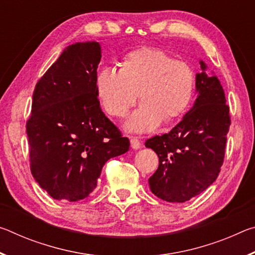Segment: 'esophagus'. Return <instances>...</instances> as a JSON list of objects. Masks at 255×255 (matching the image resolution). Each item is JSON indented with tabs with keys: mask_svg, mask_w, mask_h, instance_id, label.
<instances>
[{
	"mask_svg": "<svg viewBox=\"0 0 255 255\" xmlns=\"http://www.w3.org/2000/svg\"><path fill=\"white\" fill-rule=\"evenodd\" d=\"M130 145H131L132 149H139L140 146H141L139 139H138V138H136V137H130Z\"/></svg>",
	"mask_w": 255,
	"mask_h": 255,
	"instance_id": "obj_1",
	"label": "esophagus"
}]
</instances>
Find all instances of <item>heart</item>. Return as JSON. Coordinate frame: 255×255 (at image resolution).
I'll return each instance as SVG.
<instances>
[{
    "mask_svg": "<svg viewBox=\"0 0 255 255\" xmlns=\"http://www.w3.org/2000/svg\"><path fill=\"white\" fill-rule=\"evenodd\" d=\"M96 89L103 109L114 117H124L139 98L141 105L127 120L126 128L146 132L189 109L195 96L196 74L190 64L174 59L165 50L143 47L125 56L119 71L102 68Z\"/></svg>",
    "mask_w": 255,
    "mask_h": 255,
    "instance_id": "b5f03b06",
    "label": "heart"
}]
</instances>
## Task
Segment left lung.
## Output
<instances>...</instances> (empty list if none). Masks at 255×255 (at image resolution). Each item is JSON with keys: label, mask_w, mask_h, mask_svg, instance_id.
I'll list each match as a JSON object with an SVG mask.
<instances>
[{"label": "left lung", "mask_w": 255, "mask_h": 255, "mask_svg": "<svg viewBox=\"0 0 255 255\" xmlns=\"http://www.w3.org/2000/svg\"><path fill=\"white\" fill-rule=\"evenodd\" d=\"M196 74L197 99L191 109L169 133L146 140L158 156V169L148 179L155 196L184 202L215 182L221 171L231 125L230 108L218 77L207 74L200 60Z\"/></svg>", "instance_id": "obj_1"}]
</instances>
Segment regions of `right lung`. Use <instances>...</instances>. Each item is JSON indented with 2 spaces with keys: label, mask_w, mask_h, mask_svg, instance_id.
Wrapping results in <instances>:
<instances>
[{
  "label": "right lung",
  "mask_w": 255,
  "mask_h": 255,
  "mask_svg": "<svg viewBox=\"0 0 255 255\" xmlns=\"http://www.w3.org/2000/svg\"><path fill=\"white\" fill-rule=\"evenodd\" d=\"M100 60L97 41L67 46L33 91L27 122L30 169L56 200L88 197L108 159L130 146L100 108L96 89Z\"/></svg>",
  "instance_id": "add662e5"
}]
</instances>
